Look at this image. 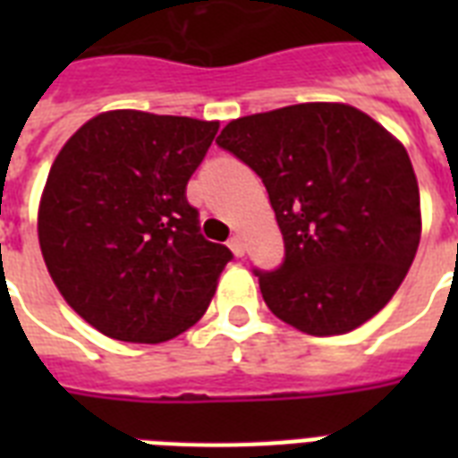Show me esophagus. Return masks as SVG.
Wrapping results in <instances>:
<instances>
[{"instance_id":"34e87169","label":"esophagus","mask_w":458,"mask_h":458,"mask_svg":"<svg viewBox=\"0 0 458 458\" xmlns=\"http://www.w3.org/2000/svg\"><path fill=\"white\" fill-rule=\"evenodd\" d=\"M230 250H233V254H235V257H244V240H242V235H233L230 237Z\"/></svg>"}]
</instances>
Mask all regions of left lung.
Instances as JSON below:
<instances>
[{"label": "left lung", "mask_w": 458, "mask_h": 458, "mask_svg": "<svg viewBox=\"0 0 458 458\" xmlns=\"http://www.w3.org/2000/svg\"><path fill=\"white\" fill-rule=\"evenodd\" d=\"M218 147L266 185L285 242L259 287L280 320L344 335L402 285L420 242L419 180L404 145L356 106L306 102L230 121Z\"/></svg>", "instance_id": "obj_1"}]
</instances>
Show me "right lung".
<instances>
[{"mask_svg": "<svg viewBox=\"0 0 458 458\" xmlns=\"http://www.w3.org/2000/svg\"><path fill=\"white\" fill-rule=\"evenodd\" d=\"M216 132L218 121L104 111L54 158L39 250L66 304L106 337L173 340L211 304L233 254L199 235L185 187Z\"/></svg>", "mask_w": 458, "mask_h": 458, "instance_id": "1", "label": "right lung"}]
</instances>
